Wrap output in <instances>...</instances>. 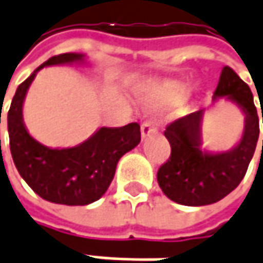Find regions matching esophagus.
Returning <instances> with one entry per match:
<instances>
[{
    "mask_svg": "<svg viewBox=\"0 0 263 263\" xmlns=\"http://www.w3.org/2000/svg\"><path fill=\"white\" fill-rule=\"evenodd\" d=\"M157 132V126L156 123L151 122V121H145V122L141 125V135H142V140L148 138L149 135L156 134Z\"/></svg>",
    "mask_w": 263,
    "mask_h": 263,
    "instance_id": "1",
    "label": "esophagus"
}]
</instances>
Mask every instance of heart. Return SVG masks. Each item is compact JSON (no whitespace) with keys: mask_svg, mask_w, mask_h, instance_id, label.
<instances>
[{"mask_svg":"<svg viewBox=\"0 0 263 263\" xmlns=\"http://www.w3.org/2000/svg\"><path fill=\"white\" fill-rule=\"evenodd\" d=\"M191 90V81L187 80H170L159 84H153L145 91V102L151 107L163 109L168 106L182 103Z\"/></svg>","mask_w":263,"mask_h":263,"instance_id":"heart-1","label":"heart"}]
</instances>
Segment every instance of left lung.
Here are the masks:
<instances>
[{
	"instance_id": "8db88e82",
	"label": "left lung",
	"mask_w": 263,
	"mask_h": 263,
	"mask_svg": "<svg viewBox=\"0 0 263 263\" xmlns=\"http://www.w3.org/2000/svg\"><path fill=\"white\" fill-rule=\"evenodd\" d=\"M220 97L236 103L245 114L243 135L230 151L208 153L201 148L204 109L172 122L164 131L172 153L159 168L157 180L161 191L173 202L187 206L214 204L234 191L246 175L259 138V118L253 95L230 67H224L214 100Z\"/></svg>"
}]
</instances>
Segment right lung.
Here are the masks:
<instances>
[{
  "instance_id": "right-lung-1",
  "label": "right lung",
  "mask_w": 263,
  "mask_h": 263,
  "mask_svg": "<svg viewBox=\"0 0 263 263\" xmlns=\"http://www.w3.org/2000/svg\"><path fill=\"white\" fill-rule=\"evenodd\" d=\"M83 62V53H61L43 62L17 87L7 115L15 167L36 194L53 204L88 205L100 199L114 179L119 159L141 141L140 125L135 122L122 128H99L88 140L71 148L46 147L27 132L23 122L24 97L37 71L49 65Z\"/></svg>"
}]
</instances>
